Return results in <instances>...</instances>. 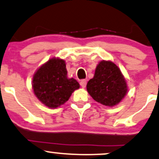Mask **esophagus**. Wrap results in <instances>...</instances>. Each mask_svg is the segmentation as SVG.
I'll use <instances>...</instances> for the list:
<instances>
[{
	"instance_id": "1",
	"label": "esophagus",
	"mask_w": 159,
	"mask_h": 159,
	"mask_svg": "<svg viewBox=\"0 0 159 159\" xmlns=\"http://www.w3.org/2000/svg\"><path fill=\"white\" fill-rule=\"evenodd\" d=\"M80 84H81V87H83V88H84L86 87V85H87V81L86 80H81V82H80Z\"/></svg>"
}]
</instances>
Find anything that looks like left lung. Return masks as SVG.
<instances>
[{"mask_svg": "<svg viewBox=\"0 0 159 159\" xmlns=\"http://www.w3.org/2000/svg\"><path fill=\"white\" fill-rule=\"evenodd\" d=\"M88 93L96 102L114 107L128 93L126 81L119 67L110 61H102L95 70L93 78L87 84Z\"/></svg>", "mask_w": 159, "mask_h": 159, "instance_id": "8db88e82", "label": "left lung"}]
</instances>
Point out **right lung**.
I'll list each match as a JSON object with an SVG mask.
<instances>
[{"instance_id": "add662e5", "label": "right lung", "mask_w": 159, "mask_h": 159, "mask_svg": "<svg viewBox=\"0 0 159 159\" xmlns=\"http://www.w3.org/2000/svg\"><path fill=\"white\" fill-rule=\"evenodd\" d=\"M32 87L42 103L50 108H56L66 102L80 84L73 78L67 77L64 60L52 57L36 71Z\"/></svg>"}]
</instances>
